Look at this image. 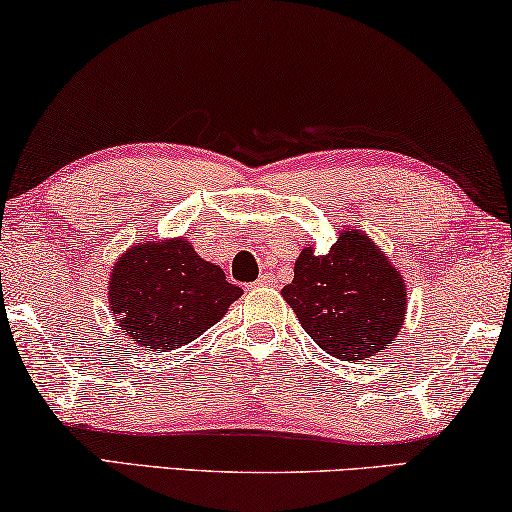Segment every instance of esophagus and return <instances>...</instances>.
Masks as SVG:
<instances>
[{
    "instance_id": "esophagus-1",
    "label": "esophagus",
    "mask_w": 512,
    "mask_h": 512,
    "mask_svg": "<svg viewBox=\"0 0 512 512\" xmlns=\"http://www.w3.org/2000/svg\"><path fill=\"white\" fill-rule=\"evenodd\" d=\"M269 285H276V276H273V273H264V276H259V280L255 282V287H269Z\"/></svg>"
}]
</instances>
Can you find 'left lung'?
I'll use <instances>...</instances> for the list:
<instances>
[{"mask_svg": "<svg viewBox=\"0 0 512 512\" xmlns=\"http://www.w3.org/2000/svg\"><path fill=\"white\" fill-rule=\"evenodd\" d=\"M301 326L326 354L363 361L391 347L407 319V282L384 250L345 227L329 253L305 246L282 287Z\"/></svg>", "mask_w": 512, "mask_h": 512, "instance_id": "1", "label": "left lung"}]
</instances>
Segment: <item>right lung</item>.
Masks as SVG:
<instances>
[{"label": "right lung", "instance_id": "right-lung-1", "mask_svg": "<svg viewBox=\"0 0 512 512\" xmlns=\"http://www.w3.org/2000/svg\"><path fill=\"white\" fill-rule=\"evenodd\" d=\"M241 294L220 266L195 253L186 236L135 243L114 262L108 285L114 322L149 352L200 338Z\"/></svg>", "mask_w": 512, "mask_h": 512}]
</instances>
